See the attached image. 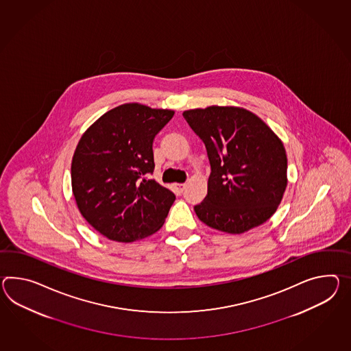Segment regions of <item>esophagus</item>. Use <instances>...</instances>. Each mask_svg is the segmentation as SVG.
Instances as JSON below:
<instances>
[{"label":"esophagus","mask_w":351,"mask_h":351,"mask_svg":"<svg viewBox=\"0 0 351 351\" xmlns=\"http://www.w3.org/2000/svg\"><path fill=\"white\" fill-rule=\"evenodd\" d=\"M175 188L178 189L179 193H182V191L185 190V188H186V184H176Z\"/></svg>","instance_id":"obj_1"}]
</instances>
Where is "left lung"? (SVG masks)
Returning <instances> with one entry per match:
<instances>
[{
  "instance_id": "left-lung-1",
  "label": "left lung",
  "mask_w": 351,
  "mask_h": 351,
  "mask_svg": "<svg viewBox=\"0 0 351 351\" xmlns=\"http://www.w3.org/2000/svg\"><path fill=\"white\" fill-rule=\"evenodd\" d=\"M204 142L210 163L208 194L194 206L206 226L243 233L265 223L282 202L288 160L282 141L255 114L234 106L184 112Z\"/></svg>"
}]
</instances>
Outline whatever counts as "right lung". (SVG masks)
<instances>
[{
	"label": "right lung",
	"instance_id": "right-lung-1",
	"mask_svg": "<svg viewBox=\"0 0 351 351\" xmlns=\"http://www.w3.org/2000/svg\"><path fill=\"white\" fill-rule=\"evenodd\" d=\"M172 110L124 104L87 129L72 158L71 179L78 209L105 237L133 242L158 231L175 194L154 180L157 133Z\"/></svg>",
	"mask_w": 351,
	"mask_h": 351
}]
</instances>
